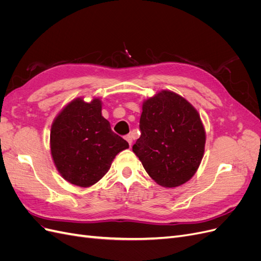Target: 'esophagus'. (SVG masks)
<instances>
[{
	"label": "esophagus",
	"mask_w": 261,
	"mask_h": 261,
	"mask_svg": "<svg viewBox=\"0 0 261 261\" xmlns=\"http://www.w3.org/2000/svg\"><path fill=\"white\" fill-rule=\"evenodd\" d=\"M125 139H126V141H127V143L129 144V146H132V144H133V137L130 136V135H127L125 137Z\"/></svg>",
	"instance_id": "esophagus-1"
}]
</instances>
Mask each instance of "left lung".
<instances>
[{"instance_id":"8db88e82","label":"left lung","mask_w":261,"mask_h":261,"mask_svg":"<svg viewBox=\"0 0 261 261\" xmlns=\"http://www.w3.org/2000/svg\"><path fill=\"white\" fill-rule=\"evenodd\" d=\"M141 136L133 151L156 184L173 188L185 184L198 170L206 130L198 111L184 97L160 90L143 102Z\"/></svg>"}]
</instances>
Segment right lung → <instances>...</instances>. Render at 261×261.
<instances>
[{
	"label": "right lung",
	"mask_w": 261,
	"mask_h": 261,
	"mask_svg": "<svg viewBox=\"0 0 261 261\" xmlns=\"http://www.w3.org/2000/svg\"><path fill=\"white\" fill-rule=\"evenodd\" d=\"M102 101L84 97L69 101L55 116L50 132V150L55 168L68 183L90 187L103 177L117 153L128 143L111 129L102 116Z\"/></svg>",
	"instance_id": "right-lung-1"
}]
</instances>
